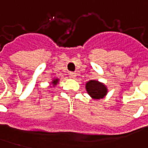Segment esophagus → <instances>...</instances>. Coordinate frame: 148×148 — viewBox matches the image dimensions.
Instances as JSON below:
<instances>
[{"label": "esophagus", "instance_id": "1", "mask_svg": "<svg viewBox=\"0 0 148 148\" xmlns=\"http://www.w3.org/2000/svg\"><path fill=\"white\" fill-rule=\"evenodd\" d=\"M69 77H71V78L75 79V76H76V73H73V72H70V73H69Z\"/></svg>", "mask_w": 148, "mask_h": 148}]
</instances>
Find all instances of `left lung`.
<instances>
[{
  "label": "left lung",
  "mask_w": 148,
  "mask_h": 148,
  "mask_svg": "<svg viewBox=\"0 0 148 148\" xmlns=\"http://www.w3.org/2000/svg\"><path fill=\"white\" fill-rule=\"evenodd\" d=\"M86 89L90 96L96 99H102L107 93V89L105 85L95 80H90L87 82Z\"/></svg>",
  "instance_id": "left-lung-1"
}]
</instances>
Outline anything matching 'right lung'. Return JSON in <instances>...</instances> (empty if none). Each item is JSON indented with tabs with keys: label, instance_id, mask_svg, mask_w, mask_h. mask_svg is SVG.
I'll return each instance as SVG.
<instances>
[{
	"label": "right lung",
	"instance_id": "add662e5",
	"mask_svg": "<svg viewBox=\"0 0 148 148\" xmlns=\"http://www.w3.org/2000/svg\"><path fill=\"white\" fill-rule=\"evenodd\" d=\"M58 79H54V80H53L52 83H53V85H56L57 84H58Z\"/></svg>",
	"mask_w": 148,
	"mask_h": 148
}]
</instances>
